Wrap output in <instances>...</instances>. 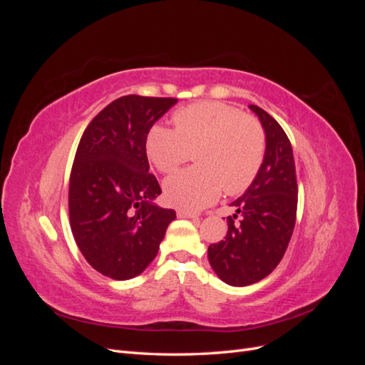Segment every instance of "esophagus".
<instances>
[{"mask_svg":"<svg viewBox=\"0 0 365 365\" xmlns=\"http://www.w3.org/2000/svg\"><path fill=\"white\" fill-rule=\"evenodd\" d=\"M176 215H178V217H189V219H196L200 216L196 212H190V210H184V208H180L178 212H176Z\"/></svg>","mask_w":365,"mask_h":365,"instance_id":"1","label":"esophagus"}]
</instances>
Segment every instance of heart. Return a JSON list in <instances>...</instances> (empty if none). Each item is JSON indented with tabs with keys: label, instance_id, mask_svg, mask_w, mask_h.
I'll use <instances>...</instances> for the list:
<instances>
[{
	"label": "heart",
	"instance_id": "heart-1",
	"mask_svg": "<svg viewBox=\"0 0 365 365\" xmlns=\"http://www.w3.org/2000/svg\"><path fill=\"white\" fill-rule=\"evenodd\" d=\"M175 129L152 125L145 138L146 155L161 173H170L193 152L195 168L164 181V196L182 208H202L227 193L247 190L263 164L267 140L262 126L237 108L200 102L173 114Z\"/></svg>",
	"mask_w": 365,
	"mask_h": 365
}]
</instances>
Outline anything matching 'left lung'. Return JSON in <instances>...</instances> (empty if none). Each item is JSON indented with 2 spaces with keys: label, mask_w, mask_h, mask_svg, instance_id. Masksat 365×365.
Returning <instances> with one entry per match:
<instances>
[{
  "label": "left lung",
  "mask_w": 365,
  "mask_h": 365,
  "mask_svg": "<svg viewBox=\"0 0 365 365\" xmlns=\"http://www.w3.org/2000/svg\"><path fill=\"white\" fill-rule=\"evenodd\" d=\"M267 138L262 168L247 192L231 202L224 240L208 247V262L231 286H248L269 275L284 256L297 216L298 187L291 141L267 111L250 105ZM240 220H237V217Z\"/></svg>",
  "instance_id": "8db88e82"
}]
</instances>
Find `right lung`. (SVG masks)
Masks as SVG:
<instances>
[{"label":"right lung","mask_w":365,"mask_h":365,"mask_svg":"<svg viewBox=\"0 0 365 365\" xmlns=\"http://www.w3.org/2000/svg\"><path fill=\"white\" fill-rule=\"evenodd\" d=\"M178 102L172 97L123 96L86 126L70 175V225L86 262L114 280H129L155 259L175 210L149 172V128Z\"/></svg>","instance_id":"1"}]
</instances>
